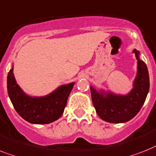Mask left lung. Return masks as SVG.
Masks as SVG:
<instances>
[{
  "label": "left lung",
  "mask_w": 156,
  "mask_h": 156,
  "mask_svg": "<svg viewBox=\"0 0 156 156\" xmlns=\"http://www.w3.org/2000/svg\"><path fill=\"white\" fill-rule=\"evenodd\" d=\"M137 59V74L133 81V88L126 94H119L111 90H96L90 86L92 102L102 120L111 123L126 122L135 117L143 107L147 95L150 81L147 67L140 59V53L134 49Z\"/></svg>",
  "instance_id": "1"
}]
</instances>
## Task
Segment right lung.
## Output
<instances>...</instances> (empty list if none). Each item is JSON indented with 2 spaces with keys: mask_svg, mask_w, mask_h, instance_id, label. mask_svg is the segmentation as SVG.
<instances>
[{
  "mask_svg": "<svg viewBox=\"0 0 156 156\" xmlns=\"http://www.w3.org/2000/svg\"><path fill=\"white\" fill-rule=\"evenodd\" d=\"M75 82L61 85L45 96H30L16 83L13 65L7 77L9 97L22 119L33 124H47L58 120L64 112L67 99Z\"/></svg>",
  "mask_w": 156,
  "mask_h": 156,
  "instance_id": "add662e5",
  "label": "right lung"
}]
</instances>
